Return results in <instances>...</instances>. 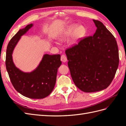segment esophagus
Wrapping results in <instances>:
<instances>
[{"instance_id":"1","label":"esophagus","mask_w":126,"mask_h":126,"mask_svg":"<svg viewBox=\"0 0 126 126\" xmlns=\"http://www.w3.org/2000/svg\"><path fill=\"white\" fill-rule=\"evenodd\" d=\"M67 57L64 55H62V56H61V61L63 63H65L67 62Z\"/></svg>"}]
</instances>
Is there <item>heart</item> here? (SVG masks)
Here are the masks:
<instances>
[{
	"instance_id": "obj_1",
	"label": "heart",
	"mask_w": 126,
	"mask_h": 126,
	"mask_svg": "<svg viewBox=\"0 0 126 126\" xmlns=\"http://www.w3.org/2000/svg\"><path fill=\"white\" fill-rule=\"evenodd\" d=\"M86 32V28L83 26H80L78 27L77 25H72L68 27L62 32L59 37V39L61 41L64 40L74 33V38L75 40L84 36Z\"/></svg>"
}]
</instances>
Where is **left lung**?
Segmentation results:
<instances>
[{"label": "left lung", "mask_w": 126, "mask_h": 126, "mask_svg": "<svg viewBox=\"0 0 126 126\" xmlns=\"http://www.w3.org/2000/svg\"><path fill=\"white\" fill-rule=\"evenodd\" d=\"M93 21L97 27L94 35L65 51L72 80L86 93L107 88L115 77L119 61L115 38L101 21Z\"/></svg>", "instance_id": "obj_1"}]
</instances>
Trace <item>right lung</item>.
<instances>
[{"mask_svg":"<svg viewBox=\"0 0 126 126\" xmlns=\"http://www.w3.org/2000/svg\"><path fill=\"white\" fill-rule=\"evenodd\" d=\"M33 26L28 25L20 29L9 42L6 57V66L15 89L23 96L32 99H43L49 96L54 88L57 71L62 64L60 55L45 54L36 69L30 72L19 69L13 60L15 47L24 35Z\"/></svg>","mask_w":126,"mask_h":126,"instance_id":"1","label":"right lung"}]
</instances>
